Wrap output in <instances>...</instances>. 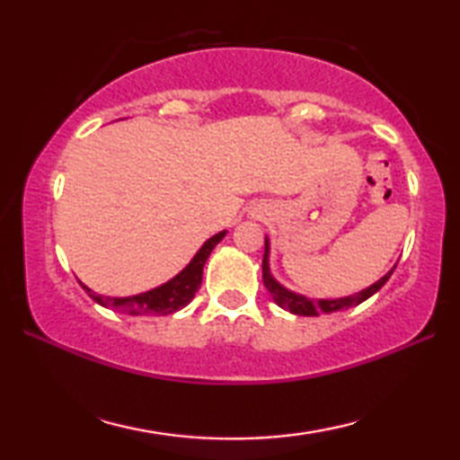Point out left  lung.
I'll return each instance as SVG.
<instances>
[{
  "label": "left lung",
  "instance_id": "1",
  "mask_svg": "<svg viewBox=\"0 0 460 460\" xmlns=\"http://www.w3.org/2000/svg\"><path fill=\"white\" fill-rule=\"evenodd\" d=\"M261 270H263V284H266L268 292L271 294V298H274V302L279 308H284L292 314H300V316H318L323 313L329 314V313H337V310H347V308L361 305V302L371 298L373 294L384 288L389 276L394 274L395 266L389 270L384 278H379L376 284H371L369 288H365V290H361V292L345 296V298H318V300H314V298H308V296H305V294L288 290L286 286L279 284L278 279L271 276V271H270V239L266 237V252H263Z\"/></svg>",
  "mask_w": 460,
  "mask_h": 460
}]
</instances>
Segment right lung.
I'll list each match as a JSON object with an SVG mask.
<instances>
[{
	"label": "right lung",
	"mask_w": 460,
	"mask_h": 460,
	"mask_svg": "<svg viewBox=\"0 0 460 460\" xmlns=\"http://www.w3.org/2000/svg\"><path fill=\"white\" fill-rule=\"evenodd\" d=\"M225 235H227V231H219L211 239H207L181 274H176L172 279H168L166 284L152 288V290L147 292L126 296V298H111V296H101L97 292H93L91 288L84 284L81 286L93 300L99 302V305L105 308H115L128 314H172L176 310L184 308L194 298V294H197L202 282V268H205V261L208 255H211L215 245L219 243Z\"/></svg>",
	"instance_id": "right-lung-1"
}]
</instances>
